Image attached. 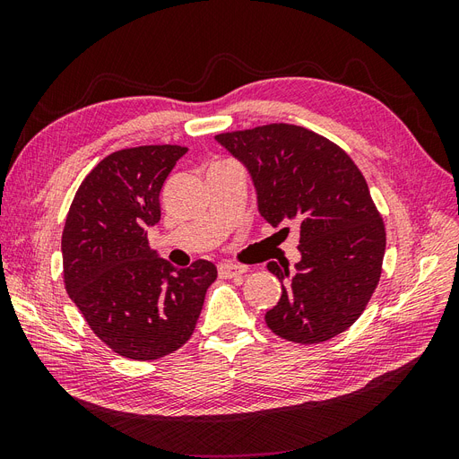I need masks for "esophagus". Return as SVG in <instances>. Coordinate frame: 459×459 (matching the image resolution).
I'll list each match as a JSON object with an SVG mask.
<instances>
[{"label": "esophagus", "mask_w": 459, "mask_h": 459, "mask_svg": "<svg viewBox=\"0 0 459 459\" xmlns=\"http://www.w3.org/2000/svg\"><path fill=\"white\" fill-rule=\"evenodd\" d=\"M218 273H220L221 280H230V277H238V275L245 273V268L238 266V264L224 262V264H220V266H218Z\"/></svg>", "instance_id": "esophagus-1"}]
</instances>
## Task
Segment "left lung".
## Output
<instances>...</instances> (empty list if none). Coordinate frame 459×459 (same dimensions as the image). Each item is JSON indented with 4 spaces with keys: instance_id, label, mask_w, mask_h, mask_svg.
I'll return each mask as SVG.
<instances>
[{
    "instance_id": "obj_1",
    "label": "left lung",
    "mask_w": 459,
    "mask_h": 459,
    "mask_svg": "<svg viewBox=\"0 0 459 459\" xmlns=\"http://www.w3.org/2000/svg\"><path fill=\"white\" fill-rule=\"evenodd\" d=\"M253 178L258 212L273 228L299 221L300 262H270L281 299L266 312L281 339L316 344L349 329L379 283L386 233L366 178L327 137L293 124L218 134Z\"/></svg>"
}]
</instances>
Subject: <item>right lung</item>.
Masks as SVG:
<instances>
[{
  "label": "right lung",
  "mask_w": 459,
  "mask_h": 459,
  "mask_svg": "<svg viewBox=\"0 0 459 459\" xmlns=\"http://www.w3.org/2000/svg\"><path fill=\"white\" fill-rule=\"evenodd\" d=\"M186 152L182 145L110 152L80 184L63 230L68 297L108 349L140 362L189 341L218 275L208 260L178 270L147 243L164 179Z\"/></svg>",
  "instance_id": "right-lung-1"
}]
</instances>
